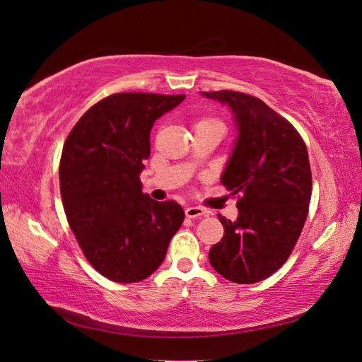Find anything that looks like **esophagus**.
<instances>
[{
	"label": "esophagus",
	"instance_id": "1",
	"mask_svg": "<svg viewBox=\"0 0 362 362\" xmlns=\"http://www.w3.org/2000/svg\"><path fill=\"white\" fill-rule=\"evenodd\" d=\"M185 215L188 218H201V216H207L209 212L206 209L198 207V206H192V207H187L185 209Z\"/></svg>",
	"mask_w": 362,
	"mask_h": 362
}]
</instances>
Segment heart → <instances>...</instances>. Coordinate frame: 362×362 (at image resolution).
<instances>
[{"instance_id": "b5f03b06", "label": "heart", "mask_w": 362, "mask_h": 362, "mask_svg": "<svg viewBox=\"0 0 362 362\" xmlns=\"http://www.w3.org/2000/svg\"><path fill=\"white\" fill-rule=\"evenodd\" d=\"M206 122H210V120H206Z\"/></svg>"}]
</instances>
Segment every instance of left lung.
<instances>
[{
	"mask_svg": "<svg viewBox=\"0 0 362 362\" xmlns=\"http://www.w3.org/2000/svg\"><path fill=\"white\" fill-rule=\"evenodd\" d=\"M201 95L233 114L238 136L220 182L238 201V220L218 215L223 239L209 252L221 277L256 284L284 266L298 242L312 196L307 147L293 124L264 101L239 91Z\"/></svg>",
	"mask_w": 362,
	"mask_h": 362,
	"instance_id": "obj_1",
	"label": "left lung"
}]
</instances>
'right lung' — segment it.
Instances as JSON below:
<instances>
[{"instance_id":"obj_1","label":"right lung","mask_w":362,"mask_h":362,"mask_svg":"<svg viewBox=\"0 0 362 362\" xmlns=\"http://www.w3.org/2000/svg\"><path fill=\"white\" fill-rule=\"evenodd\" d=\"M185 95L117 93L85 112L64 142L60 189L64 214L83 255L117 284L152 275L185 212L175 201L142 193L153 123Z\"/></svg>"}]
</instances>
